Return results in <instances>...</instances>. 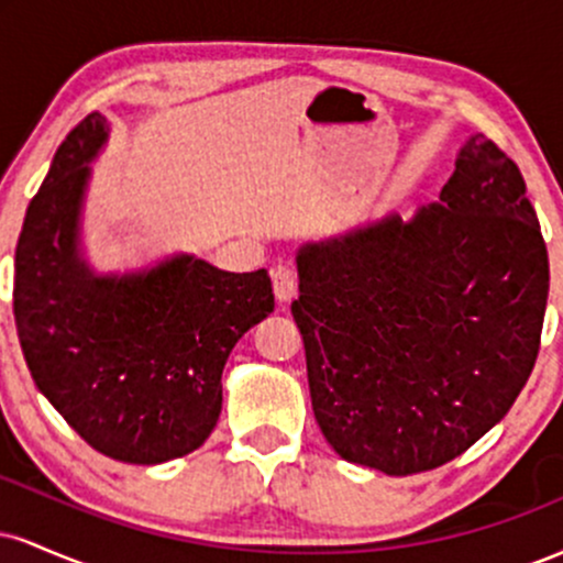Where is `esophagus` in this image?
<instances>
[{
	"mask_svg": "<svg viewBox=\"0 0 563 563\" xmlns=\"http://www.w3.org/2000/svg\"><path fill=\"white\" fill-rule=\"evenodd\" d=\"M273 288H275V299L280 303L290 301L296 296V275L288 264H275L273 267Z\"/></svg>",
	"mask_w": 563,
	"mask_h": 563,
	"instance_id": "obj_1",
	"label": "esophagus"
}]
</instances>
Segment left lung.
Wrapping results in <instances>:
<instances>
[{
  "mask_svg": "<svg viewBox=\"0 0 563 563\" xmlns=\"http://www.w3.org/2000/svg\"><path fill=\"white\" fill-rule=\"evenodd\" d=\"M296 267L312 410L344 461L389 476L439 468L525 389L548 249L519 166L484 134L410 222L307 243Z\"/></svg>",
  "mask_w": 563,
  "mask_h": 563,
  "instance_id": "left-lung-1",
  "label": "left lung"
}]
</instances>
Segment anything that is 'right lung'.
<instances>
[{
	"label": "right lung",
	"mask_w": 563,
	"mask_h": 563,
	"mask_svg": "<svg viewBox=\"0 0 563 563\" xmlns=\"http://www.w3.org/2000/svg\"><path fill=\"white\" fill-rule=\"evenodd\" d=\"M106 137V119L89 113L57 147L18 238L12 312L25 365L70 429L113 461L153 466L214 431L224 363L275 294L267 269L224 273L190 254L92 273L79 217Z\"/></svg>",
	"instance_id": "add662e5"
}]
</instances>
